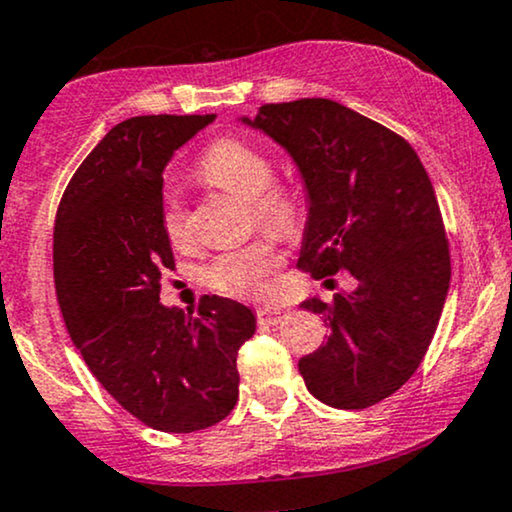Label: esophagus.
I'll list each match as a JSON object with an SVG mask.
<instances>
[{
  "label": "esophagus",
  "mask_w": 512,
  "mask_h": 512,
  "mask_svg": "<svg viewBox=\"0 0 512 512\" xmlns=\"http://www.w3.org/2000/svg\"><path fill=\"white\" fill-rule=\"evenodd\" d=\"M286 315H289L286 308H260L257 310V322L260 325H279Z\"/></svg>",
  "instance_id": "obj_1"
}]
</instances>
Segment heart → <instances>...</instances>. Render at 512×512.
<instances>
[{
    "label": "heart",
    "instance_id": "1",
    "mask_svg": "<svg viewBox=\"0 0 512 512\" xmlns=\"http://www.w3.org/2000/svg\"><path fill=\"white\" fill-rule=\"evenodd\" d=\"M199 175L209 185L248 199L252 226L289 236L301 223V199L284 182H274L272 158L255 144L223 137L207 149L199 161ZM161 226L173 245L190 240V214L175 192H166L161 207ZM274 233L257 238L245 248L214 257L202 272L204 286L231 298H262L281 267V252Z\"/></svg>",
    "mask_w": 512,
    "mask_h": 512
}]
</instances>
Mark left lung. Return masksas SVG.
<instances>
[{
    "instance_id": "left-lung-1",
    "label": "left lung",
    "mask_w": 512,
    "mask_h": 512,
    "mask_svg": "<svg viewBox=\"0 0 512 512\" xmlns=\"http://www.w3.org/2000/svg\"><path fill=\"white\" fill-rule=\"evenodd\" d=\"M252 125L289 149L308 187L298 269L356 279L330 303H303L325 315L330 339L298 370L330 407H373L421 366L448 296L450 243L431 178L407 139L330 98L267 103Z\"/></svg>"
}]
</instances>
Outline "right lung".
I'll return each mask as SVG.
<instances>
[{
    "instance_id": "1",
    "label": "right lung",
    "mask_w": 512,
    "mask_h": 512,
    "mask_svg": "<svg viewBox=\"0 0 512 512\" xmlns=\"http://www.w3.org/2000/svg\"><path fill=\"white\" fill-rule=\"evenodd\" d=\"M214 115H142L110 129L60 199L52 269L64 325L108 395L142 424L192 433L238 402V351L255 334L243 303L158 301L175 267L161 226L163 168Z\"/></svg>"
}]
</instances>
